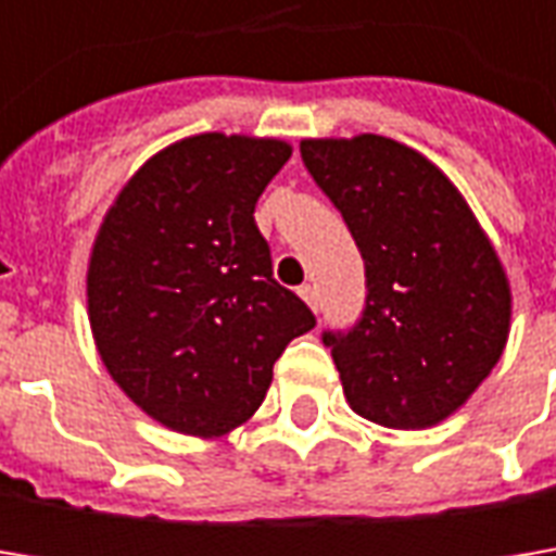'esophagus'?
Segmentation results:
<instances>
[{"mask_svg":"<svg viewBox=\"0 0 556 556\" xmlns=\"http://www.w3.org/2000/svg\"><path fill=\"white\" fill-rule=\"evenodd\" d=\"M300 296L309 303L312 309L318 312V288H315V285H303V288H300Z\"/></svg>","mask_w":556,"mask_h":556,"instance_id":"34e87169","label":"esophagus"}]
</instances>
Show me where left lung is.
I'll use <instances>...</instances> for the list:
<instances>
[{
  "mask_svg": "<svg viewBox=\"0 0 556 556\" xmlns=\"http://www.w3.org/2000/svg\"><path fill=\"white\" fill-rule=\"evenodd\" d=\"M300 154L365 260V309L321 333L346 402L383 427H433L502 358V263L458 188L412 148L355 136L306 139Z\"/></svg>",
  "mask_w": 556,
  "mask_h": 556,
  "instance_id": "1",
  "label": "left lung"
}]
</instances>
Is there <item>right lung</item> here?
I'll list each match as a JSON object with an SVG mask.
<instances>
[{
	"label": "right lung",
	"mask_w": 556,
	"mask_h": 556,
	"mask_svg": "<svg viewBox=\"0 0 556 556\" xmlns=\"http://www.w3.org/2000/svg\"><path fill=\"white\" fill-rule=\"evenodd\" d=\"M290 144L206 132L154 154L108 210L89 263L104 368L141 412L188 437L253 415L271 365L315 328L271 275L253 210Z\"/></svg>",
	"instance_id": "right-lung-1"
}]
</instances>
